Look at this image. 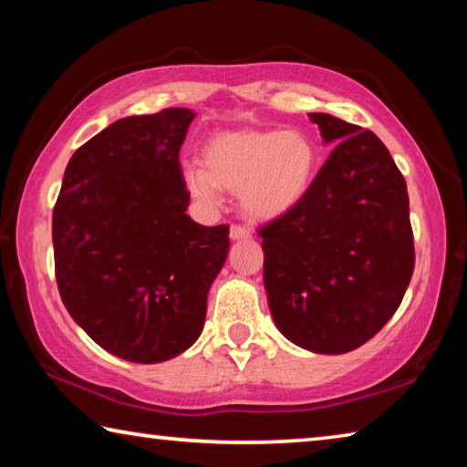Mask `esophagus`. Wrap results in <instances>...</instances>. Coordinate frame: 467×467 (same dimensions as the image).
I'll use <instances>...</instances> for the list:
<instances>
[{
	"instance_id": "esophagus-1",
	"label": "esophagus",
	"mask_w": 467,
	"mask_h": 467,
	"mask_svg": "<svg viewBox=\"0 0 467 467\" xmlns=\"http://www.w3.org/2000/svg\"><path fill=\"white\" fill-rule=\"evenodd\" d=\"M249 231L247 228H243V226H239V224H233L231 226V239L233 241H243V239H249Z\"/></svg>"
}]
</instances>
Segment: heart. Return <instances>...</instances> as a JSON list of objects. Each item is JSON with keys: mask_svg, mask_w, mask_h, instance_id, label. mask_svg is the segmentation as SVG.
<instances>
[{"mask_svg": "<svg viewBox=\"0 0 467 467\" xmlns=\"http://www.w3.org/2000/svg\"><path fill=\"white\" fill-rule=\"evenodd\" d=\"M203 164L184 170L191 195L213 207L222 202V189L241 193L245 216L270 222L306 199L317 153L312 140L297 130H226L207 140Z\"/></svg>", "mask_w": 467, "mask_h": 467, "instance_id": "heart-1", "label": "heart"}]
</instances>
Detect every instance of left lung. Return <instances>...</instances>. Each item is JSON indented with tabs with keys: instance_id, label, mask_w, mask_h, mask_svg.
<instances>
[{
	"instance_id": "1",
	"label": "left lung",
	"mask_w": 467,
	"mask_h": 467,
	"mask_svg": "<svg viewBox=\"0 0 467 467\" xmlns=\"http://www.w3.org/2000/svg\"><path fill=\"white\" fill-rule=\"evenodd\" d=\"M337 143L306 199L260 228L264 286L278 330L314 353L368 343L410 285L413 233L403 174L372 130L309 114Z\"/></svg>"
}]
</instances>
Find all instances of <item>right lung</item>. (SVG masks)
I'll return each instance as SVG.
<instances>
[{
  "label": "right lung",
  "mask_w": 467,
  "mask_h": 467,
  "mask_svg": "<svg viewBox=\"0 0 467 467\" xmlns=\"http://www.w3.org/2000/svg\"><path fill=\"white\" fill-rule=\"evenodd\" d=\"M195 114L129 116L78 147L54 207L56 280L72 320L108 353L160 364L202 335L228 226L187 216L179 161Z\"/></svg>",
  "instance_id": "obj_1"
}]
</instances>
